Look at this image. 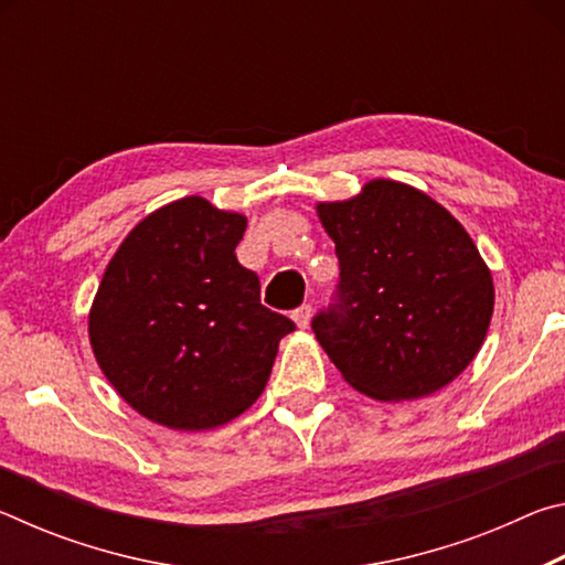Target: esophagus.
<instances>
[{"label": "esophagus", "instance_id": "1", "mask_svg": "<svg viewBox=\"0 0 565 565\" xmlns=\"http://www.w3.org/2000/svg\"><path fill=\"white\" fill-rule=\"evenodd\" d=\"M294 321H296V327H299V329H309V321H311V306H309V303L299 306V309L294 311Z\"/></svg>", "mask_w": 565, "mask_h": 565}]
</instances>
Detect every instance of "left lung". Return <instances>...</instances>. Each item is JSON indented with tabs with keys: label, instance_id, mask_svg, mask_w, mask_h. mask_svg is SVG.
I'll use <instances>...</instances> for the list:
<instances>
[{
	"label": "left lung",
	"instance_id": "obj_1",
	"mask_svg": "<svg viewBox=\"0 0 565 565\" xmlns=\"http://www.w3.org/2000/svg\"><path fill=\"white\" fill-rule=\"evenodd\" d=\"M337 244V303L311 321L349 384L376 401L431 396L481 349L493 279L466 228L408 184L374 179L317 204Z\"/></svg>",
	"mask_w": 565,
	"mask_h": 565
}]
</instances>
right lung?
I'll return each mask as SVG.
<instances>
[{
  "label": "right lung",
  "mask_w": 565,
  "mask_h": 565,
  "mask_svg": "<svg viewBox=\"0 0 565 565\" xmlns=\"http://www.w3.org/2000/svg\"><path fill=\"white\" fill-rule=\"evenodd\" d=\"M246 216L184 196L131 228L94 296L89 341L127 404L177 431L224 426L269 381L296 327L236 262Z\"/></svg>",
  "instance_id": "right-lung-1"
}]
</instances>
